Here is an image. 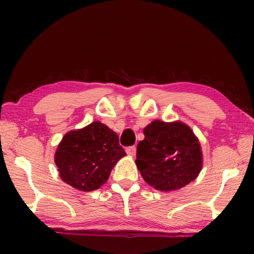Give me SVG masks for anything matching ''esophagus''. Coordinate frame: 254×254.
Instances as JSON below:
<instances>
[{
	"instance_id": "34e87169",
	"label": "esophagus",
	"mask_w": 254,
	"mask_h": 254,
	"mask_svg": "<svg viewBox=\"0 0 254 254\" xmlns=\"http://www.w3.org/2000/svg\"><path fill=\"white\" fill-rule=\"evenodd\" d=\"M126 152L129 156H131V157H134V156L136 155V148H135V147H128V148H126Z\"/></svg>"
}]
</instances>
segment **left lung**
<instances>
[{
	"label": "left lung",
	"instance_id": "obj_1",
	"mask_svg": "<svg viewBox=\"0 0 254 254\" xmlns=\"http://www.w3.org/2000/svg\"><path fill=\"white\" fill-rule=\"evenodd\" d=\"M138 142L136 166L144 182L163 192L176 190L197 178L203 165L199 138L182 121L154 120Z\"/></svg>",
	"mask_w": 254,
	"mask_h": 254
}]
</instances>
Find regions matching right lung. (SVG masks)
<instances>
[{
	"instance_id": "add662e5",
	"label": "right lung",
	"mask_w": 254,
	"mask_h": 254,
	"mask_svg": "<svg viewBox=\"0 0 254 254\" xmlns=\"http://www.w3.org/2000/svg\"><path fill=\"white\" fill-rule=\"evenodd\" d=\"M124 156L126 152L116 131L95 121L64 134L55 151L54 162L65 184L90 192L107 182L114 165Z\"/></svg>"
}]
</instances>
